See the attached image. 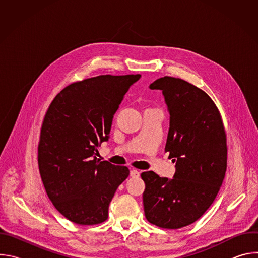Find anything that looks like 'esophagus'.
<instances>
[{"mask_svg": "<svg viewBox=\"0 0 258 258\" xmlns=\"http://www.w3.org/2000/svg\"><path fill=\"white\" fill-rule=\"evenodd\" d=\"M130 175H131L132 177H138V176L140 175V171L137 170V169H132L131 172H130Z\"/></svg>", "mask_w": 258, "mask_h": 258, "instance_id": "obj_1", "label": "esophagus"}]
</instances>
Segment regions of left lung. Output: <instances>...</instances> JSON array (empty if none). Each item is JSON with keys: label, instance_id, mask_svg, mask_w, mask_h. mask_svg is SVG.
<instances>
[{"label": "left lung", "instance_id": "left-lung-1", "mask_svg": "<svg viewBox=\"0 0 258 258\" xmlns=\"http://www.w3.org/2000/svg\"><path fill=\"white\" fill-rule=\"evenodd\" d=\"M160 90L169 112L165 152L175 162L173 178L142 172L143 203L149 223L179 229L195 223L213 203L227 169V136L211 98L188 82L164 77L149 87Z\"/></svg>", "mask_w": 258, "mask_h": 258}]
</instances>
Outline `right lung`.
Here are the masks:
<instances>
[{
  "mask_svg": "<svg viewBox=\"0 0 258 258\" xmlns=\"http://www.w3.org/2000/svg\"><path fill=\"white\" fill-rule=\"evenodd\" d=\"M140 75L99 76L73 83L52 101L38 148L41 177L48 197L70 222L93 226L108 218L126 166L96 157L109 139L113 115Z\"/></svg>",
  "mask_w": 258,
  "mask_h": 258,
  "instance_id": "1",
  "label": "right lung"
}]
</instances>
